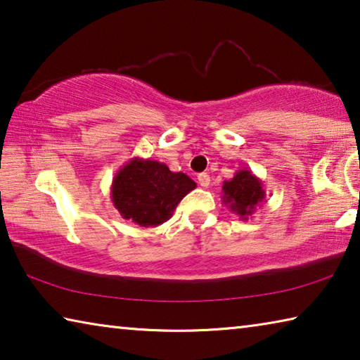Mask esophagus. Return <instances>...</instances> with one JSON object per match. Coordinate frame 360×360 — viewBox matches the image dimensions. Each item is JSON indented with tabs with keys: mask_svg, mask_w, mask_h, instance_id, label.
Listing matches in <instances>:
<instances>
[{
	"mask_svg": "<svg viewBox=\"0 0 360 360\" xmlns=\"http://www.w3.org/2000/svg\"><path fill=\"white\" fill-rule=\"evenodd\" d=\"M197 179H198V184L202 186V187H208L210 182H211L208 173H200V174L197 176Z\"/></svg>",
	"mask_w": 360,
	"mask_h": 360,
	"instance_id": "1",
	"label": "esophagus"
}]
</instances>
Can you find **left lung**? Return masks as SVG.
<instances>
[{
  "label": "left lung",
  "mask_w": 360,
  "mask_h": 360,
  "mask_svg": "<svg viewBox=\"0 0 360 360\" xmlns=\"http://www.w3.org/2000/svg\"><path fill=\"white\" fill-rule=\"evenodd\" d=\"M265 202V188L251 169H238L230 181L222 184V203L238 214L241 221H248L257 206Z\"/></svg>",
  "instance_id": "1"
}]
</instances>
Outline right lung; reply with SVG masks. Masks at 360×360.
Returning <instances> with one entry per match:
<instances>
[{"mask_svg":"<svg viewBox=\"0 0 360 360\" xmlns=\"http://www.w3.org/2000/svg\"><path fill=\"white\" fill-rule=\"evenodd\" d=\"M197 184L184 173H173L165 163L133 157L115 173L111 200L120 216L139 227L167 222Z\"/></svg>","mask_w":360,"mask_h":360,"instance_id":"1","label":"right lung"}]
</instances>
